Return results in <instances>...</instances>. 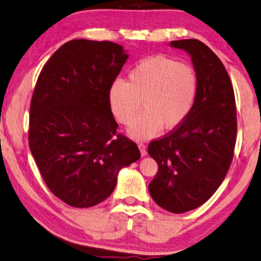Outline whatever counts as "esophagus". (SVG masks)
Segmentation results:
<instances>
[{
  "instance_id": "obj_1",
  "label": "esophagus",
  "mask_w": 261,
  "mask_h": 261,
  "mask_svg": "<svg viewBox=\"0 0 261 261\" xmlns=\"http://www.w3.org/2000/svg\"><path fill=\"white\" fill-rule=\"evenodd\" d=\"M138 147H139V150H140V154H142L143 156H145V155L147 154V151H146V145H145V144H143V143H139V144H138Z\"/></svg>"
}]
</instances>
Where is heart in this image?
<instances>
[{"mask_svg": "<svg viewBox=\"0 0 261 261\" xmlns=\"http://www.w3.org/2000/svg\"><path fill=\"white\" fill-rule=\"evenodd\" d=\"M200 80L196 69L165 56L140 60L127 74V81L115 80L108 103L116 121L129 125L135 139L152 138L163 130H175L189 117L197 100Z\"/></svg>", "mask_w": 261, "mask_h": 261, "instance_id": "1", "label": "heart"}]
</instances>
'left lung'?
<instances>
[{"instance_id":"1","label":"left lung","mask_w":261,"mask_h":261,"mask_svg":"<svg viewBox=\"0 0 261 261\" xmlns=\"http://www.w3.org/2000/svg\"><path fill=\"white\" fill-rule=\"evenodd\" d=\"M171 46L192 57L200 89L182 125L148 144L158 164L148 190L161 208L182 214L208 201L224 180L234 153L237 110L229 74L212 49L197 39Z\"/></svg>"}]
</instances>
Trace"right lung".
I'll return each instance as SVG.
<instances>
[{
  "mask_svg": "<svg viewBox=\"0 0 261 261\" xmlns=\"http://www.w3.org/2000/svg\"><path fill=\"white\" fill-rule=\"evenodd\" d=\"M121 45L74 39L44 65L31 98L29 146L45 184L71 206L109 197L119 169L140 158L117 134L108 92L125 64Z\"/></svg>",
  "mask_w": 261,
  "mask_h": 261,
  "instance_id": "obj_1",
  "label": "right lung"
}]
</instances>
